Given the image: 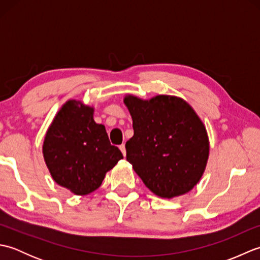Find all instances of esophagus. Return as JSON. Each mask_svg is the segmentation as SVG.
<instances>
[{
	"mask_svg": "<svg viewBox=\"0 0 260 260\" xmlns=\"http://www.w3.org/2000/svg\"><path fill=\"white\" fill-rule=\"evenodd\" d=\"M119 150L121 151V153H123V155L125 156V155H126V148H125V144H121V145H119Z\"/></svg>",
	"mask_w": 260,
	"mask_h": 260,
	"instance_id": "34e87169",
	"label": "esophagus"
}]
</instances>
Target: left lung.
Wrapping results in <instances>:
<instances>
[{"label": "left lung", "mask_w": 260, "mask_h": 260, "mask_svg": "<svg viewBox=\"0 0 260 260\" xmlns=\"http://www.w3.org/2000/svg\"><path fill=\"white\" fill-rule=\"evenodd\" d=\"M134 135L126 142V158L154 194L172 199L200 181L209 158L203 121L184 99L157 95L142 99L126 95Z\"/></svg>", "instance_id": "left-lung-1"}]
</instances>
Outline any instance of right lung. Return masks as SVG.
Listing matches in <instances>:
<instances>
[{"instance_id": "obj_1", "label": "right lung", "mask_w": 260, "mask_h": 260, "mask_svg": "<svg viewBox=\"0 0 260 260\" xmlns=\"http://www.w3.org/2000/svg\"><path fill=\"white\" fill-rule=\"evenodd\" d=\"M93 110L81 101L66 102L42 145L52 179L76 196L97 190L108 171L123 158L118 147L110 144L105 126L93 120Z\"/></svg>"}]
</instances>
